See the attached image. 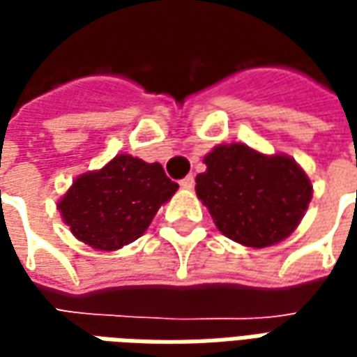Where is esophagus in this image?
<instances>
[{"label": "esophagus", "mask_w": 357, "mask_h": 357, "mask_svg": "<svg viewBox=\"0 0 357 357\" xmlns=\"http://www.w3.org/2000/svg\"><path fill=\"white\" fill-rule=\"evenodd\" d=\"M179 185L183 187V189H193L195 178H193V176H187V178H183L181 181H179Z\"/></svg>", "instance_id": "esophagus-1"}]
</instances>
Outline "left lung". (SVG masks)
<instances>
[{"label":"left lung","mask_w":357,"mask_h":357,"mask_svg":"<svg viewBox=\"0 0 357 357\" xmlns=\"http://www.w3.org/2000/svg\"><path fill=\"white\" fill-rule=\"evenodd\" d=\"M197 197L225 237L264 248L287 239L304 218L314 187L287 155H264L245 143L218 145L204 156Z\"/></svg>","instance_id":"obj_1"}]
</instances>
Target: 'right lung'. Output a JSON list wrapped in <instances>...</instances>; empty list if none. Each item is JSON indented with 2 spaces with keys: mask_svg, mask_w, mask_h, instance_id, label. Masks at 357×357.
<instances>
[{
  "mask_svg": "<svg viewBox=\"0 0 357 357\" xmlns=\"http://www.w3.org/2000/svg\"><path fill=\"white\" fill-rule=\"evenodd\" d=\"M176 191L178 183L158 162L116 155L101 170L74 179L57 208L76 239L109 252L139 239Z\"/></svg>",
  "mask_w": 357,
  "mask_h": 357,
  "instance_id": "add662e5",
  "label": "right lung"
}]
</instances>
